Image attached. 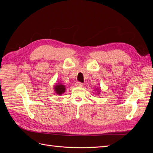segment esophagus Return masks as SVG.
<instances>
[{"label": "esophagus", "instance_id": "esophagus-1", "mask_svg": "<svg viewBox=\"0 0 153 153\" xmlns=\"http://www.w3.org/2000/svg\"><path fill=\"white\" fill-rule=\"evenodd\" d=\"M75 85L76 87H82L83 84H82V83H80V82H76V84H75Z\"/></svg>", "mask_w": 153, "mask_h": 153}]
</instances>
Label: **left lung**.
I'll list each match as a JSON object with an SVG mask.
<instances>
[{
	"label": "left lung",
	"instance_id": "obj_1",
	"mask_svg": "<svg viewBox=\"0 0 153 153\" xmlns=\"http://www.w3.org/2000/svg\"><path fill=\"white\" fill-rule=\"evenodd\" d=\"M96 91H97V94H100L101 93V89H100V88H96Z\"/></svg>",
	"mask_w": 153,
	"mask_h": 153
}]
</instances>
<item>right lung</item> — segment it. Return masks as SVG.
I'll return each instance as SVG.
<instances>
[{"label":"right lung","instance_id":"add662e5","mask_svg":"<svg viewBox=\"0 0 153 153\" xmlns=\"http://www.w3.org/2000/svg\"><path fill=\"white\" fill-rule=\"evenodd\" d=\"M53 90L57 95H62L66 91V87L61 82H58L54 85Z\"/></svg>","mask_w":153,"mask_h":153}]
</instances>
